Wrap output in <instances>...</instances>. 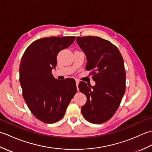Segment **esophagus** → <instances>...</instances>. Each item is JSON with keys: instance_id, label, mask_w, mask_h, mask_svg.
<instances>
[{"instance_id": "esophagus-1", "label": "esophagus", "mask_w": 152, "mask_h": 152, "mask_svg": "<svg viewBox=\"0 0 152 152\" xmlns=\"http://www.w3.org/2000/svg\"><path fill=\"white\" fill-rule=\"evenodd\" d=\"M79 80H76V87H77V89L78 90V84H79Z\"/></svg>"}]
</instances>
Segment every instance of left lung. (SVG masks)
Here are the masks:
<instances>
[{
	"label": "left lung",
	"instance_id": "left-lung-1",
	"mask_svg": "<svg viewBox=\"0 0 152 152\" xmlns=\"http://www.w3.org/2000/svg\"><path fill=\"white\" fill-rule=\"evenodd\" d=\"M76 42L87 58L86 68L92 70L95 85L80 82V91L87 102L81 108L88 121L101 124L117 110L125 91L124 62L118 48L97 37H77Z\"/></svg>",
	"mask_w": 152,
	"mask_h": 152
}]
</instances>
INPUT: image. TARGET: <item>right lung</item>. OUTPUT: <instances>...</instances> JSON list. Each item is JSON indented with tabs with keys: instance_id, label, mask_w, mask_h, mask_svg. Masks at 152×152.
I'll list each match as a JSON object with an SVG mask.
<instances>
[{
	"instance_id": "1",
	"label": "right lung",
	"mask_w": 152,
	"mask_h": 152,
	"mask_svg": "<svg viewBox=\"0 0 152 152\" xmlns=\"http://www.w3.org/2000/svg\"><path fill=\"white\" fill-rule=\"evenodd\" d=\"M75 37L38 39L25 50L19 66L23 96L35 117L46 124L62 118L77 91L75 80L56 79L51 70L57 65V54L72 44Z\"/></svg>"
}]
</instances>
